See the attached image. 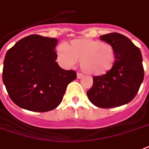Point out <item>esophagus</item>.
<instances>
[{
	"instance_id": "1",
	"label": "esophagus",
	"mask_w": 149,
	"mask_h": 149,
	"mask_svg": "<svg viewBox=\"0 0 149 149\" xmlns=\"http://www.w3.org/2000/svg\"><path fill=\"white\" fill-rule=\"evenodd\" d=\"M82 77H83V74H80V73H78L77 74V79H82Z\"/></svg>"
}]
</instances>
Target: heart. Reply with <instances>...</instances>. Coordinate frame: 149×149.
<instances>
[{"label":"heart","instance_id":"heart-1","mask_svg":"<svg viewBox=\"0 0 149 149\" xmlns=\"http://www.w3.org/2000/svg\"><path fill=\"white\" fill-rule=\"evenodd\" d=\"M57 58L66 67H73L80 61V67L91 75H104L113 67L116 52L108 43L89 38L77 39L57 50Z\"/></svg>","mask_w":149,"mask_h":149}]
</instances>
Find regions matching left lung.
Masks as SVG:
<instances>
[{
  "instance_id": "8db88e82",
  "label": "left lung",
  "mask_w": 149,
  "mask_h": 149,
  "mask_svg": "<svg viewBox=\"0 0 149 149\" xmlns=\"http://www.w3.org/2000/svg\"><path fill=\"white\" fill-rule=\"evenodd\" d=\"M100 39L113 47L116 61L108 73L93 77V86L86 93L88 98L100 108L123 106L134 98L143 82L141 52L120 33L103 35Z\"/></svg>"
}]
</instances>
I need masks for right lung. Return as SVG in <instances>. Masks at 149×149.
Returning <instances> with one entry per match:
<instances>
[{
    "label": "right lung",
    "instance_id": "right-lung-1",
    "mask_svg": "<svg viewBox=\"0 0 149 149\" xmlns=\"http://www.w3.org/2000/svg\"><path fill=\"white\" fill-rule=\"evenodd\" d=\"M58 40L31 35L6 53L3 82L16 105L34 112H47L61 103L67 85L77 78L74 70L58 66Z\"/></svg>",
    "mask_w": 149,
    "mask_h": 149
}]
</instances>
